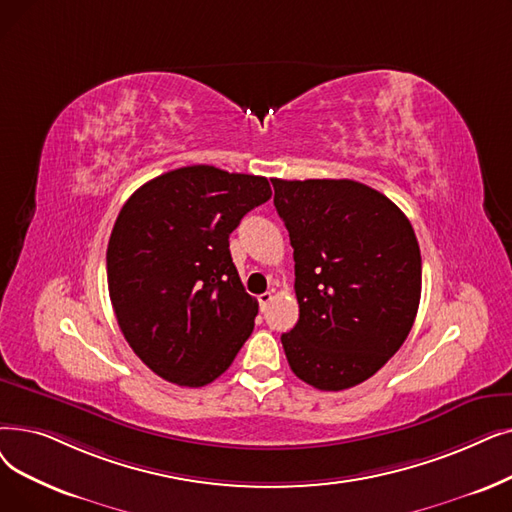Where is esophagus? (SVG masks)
Returning a JSON list of instances; mask_svg holds the SVG:
<instances>
[{
	"instance_id": "1",
	"label": "esophagus",
	"mask_w": 512,
	"mask_h": 512,
	"mask_svg": "<svg viewBox=\"0 0 512 512\" xmlns=\"http://www.w3.org/2000/svg\"><path fill=\"white\" fill-rule=\"evenodd\" d=\"M272 299H274V293H272V291L259 295V307H261V311L268 309V305H270V301H272Z\"/></svg>"
}]
</instances>
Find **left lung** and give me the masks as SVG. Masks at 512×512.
I'll return each instance as SVG.
<instances>
[{"label":"left lung","instance_id":"obj_1","mask_svg":"<svg viewBox=\"0 0 512 512\" xmlns=\"http://www.w3.org/2000/svg\"><path fill=\"white\" fill-rule=\"evenodd\" d=\"M291 238L299 322L282 335L291 370L320 391L379 372L412 330L422 284L408 217L353 180H272Z\"/></svg>","mask_w":512,"mask_h":512}]
</instances>
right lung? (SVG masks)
I'll list each match as a JSON object with an SVG mask.
<instances>
[{"mask_svg": "<svg viewBox=\"0 0 512 512\" xmlns=\"http://www.w3.org/2000/svg\"><path fill=\"white\" fill-rule=\"evenodd\" d=\"M270 196L261 175L192 165L154 177L123 205L106 251L110 303L133 353L161 379L205 387L251 337L259 303L228 238Z\"/></svg>", "mask_w": 512, "mask_h": 512, "instance_id": "add662e5", "label": "right lung"}]
</instances>
